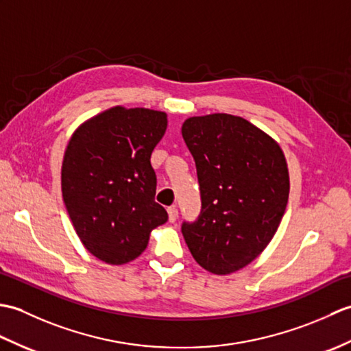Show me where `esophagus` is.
<instances>
[{
    "label": "esophagus",
    "instance_id": "obj_1",
    "mask_svg": "<svg viewBox=\"0 0 351 351\" xmlns=\"http://www.w3.org/2000/svg\"><path fill=\"white\" fill-rule=\"evenodd\" d=\"M167 214H169V221L173 223L176 219H178V210L176 206H170L167 210Z\"/></svg>",
    "mask_w": 351,
    "mask_h": 351
}]
</instances>
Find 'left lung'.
I'll list each match as a JSON object with an SVG mask.
<instances>
[{"mask_svg": "<svg viewBox=\"0 0 351 351\" xmlns=\"http://www.w3.org/2000/svg\"><path fill=\"white\" fill-rule=\"evenodd\" d=\"M181 131L202 196L199 220L182 225L184 240L206 271L235 273L264 252L285 214V154L265 131L234 114L193 116Z\"/></svg>", "mask_w": 351, "mask_h": 351, "instance_id": "8db88e82", "label": "left lung"}]
</instances>
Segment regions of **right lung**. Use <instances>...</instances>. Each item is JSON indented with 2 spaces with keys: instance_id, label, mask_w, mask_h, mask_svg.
Here are the masks:
<instances>
[{
  "instance_id": "1",
  "label": "right lung",
  "mask_w": 351,
  "mask_h": 351,
  "mask_svg": "<svg viewBox=\"0 0 351 351\" xmlns=\"http://www.w3.org/2000/svg\"><path fill=\"white\" fill-rule=\"evenodd\" d=\"M167 114L122 106L104 110L73 131L62 164V195L73 229L95 258L122 265L145 252L167 221L155 202L151 154Z\"/></svg>"
}]
</instances>
